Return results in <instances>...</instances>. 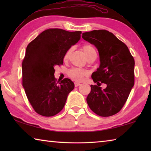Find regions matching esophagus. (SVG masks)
I'll return each mask as SVG.
<instances>
[{
	"mask_svg": "<svg viewBox=\"0 0 151 151\" xmlns=\"http://www.w3.org/2000/svg\"><path fill=\"white\" fill-rule=\"evenodd\" d=\"M79 85H81V83H78V82H75V86H76H76H78Z\"/></svg>",
	"mask_w": 151,
	"mask_h": 151,
	"instance_id": "esophagus-1",
	"label": "esophagus"
}]
</instances>
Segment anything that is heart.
Returning a JSON list of instances; mask_svg holds the SVG:
<instances>
[{
    "mask_svg": "<svg viewBox=\"0 0 151 151\" xmlns=\"http://www.w3.org/2000/svg\"><path fill=\"white\" fill-rule=\"evenodd\" d=\"M82 49H83L84 54L86 56V58H88L93 56L96 55V52L95 48H94L93 46L88 44L84 45L82 47ZM72 52V49L70 48L67 51H66L65 57H64V59L65 60H68L69 58L70 55ZM88 75V71L83 69V68H73L70 70H68V76H69L70 78L73 80L76 81H83L84 78L86 76Z\"/></svg>",
    "mask_w": 151,
    "mask_h": 151,
    "instance_id": "heart-1",
    "label": "heart"
}]
</instances>
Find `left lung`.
I'll return each instance as SVG.
<instances>
[{
  "instance_id": "8db88e82",
  "label": "left lung",
  "mask_w": 151,
  "mask_h": 151,
  "mask_svg": "<svg viewBox=\"0 0 151 151\" xmlns=\"http://www.w3.org/2000/svg\"><path fill=\"white\" fill-rule=\"evenodd\" d=\"M82 37L96 47L101 62L91 76L97 85H91L86 102L97 115H114L123 107L134 86V58L127 46L108 30H92ZM101 83L107 85L104 89L99 86Z\"/></svg>"
}]
</instances>
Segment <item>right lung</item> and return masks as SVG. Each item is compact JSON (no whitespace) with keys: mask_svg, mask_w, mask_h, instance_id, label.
I'll return each instance as SVG.
<instances>
[{"mask_svg":"<svg viewBox=\"0 0 151 151\" xmlns=\"http://www.w3.org/2000/svg\"><path fill=\"white\" fill-rule=\"evenodd\" d=\"M81 31L44 30L28 45L22 63V86L35 111L52 116L62 111L75 85L69 78L57 82L55 66L63 64L66 51L81 39Z\"/></svg>","mask_w":151,"mask_h":151,"instance_id":"right-lung-1","label":"right lung"}]
</instances>
